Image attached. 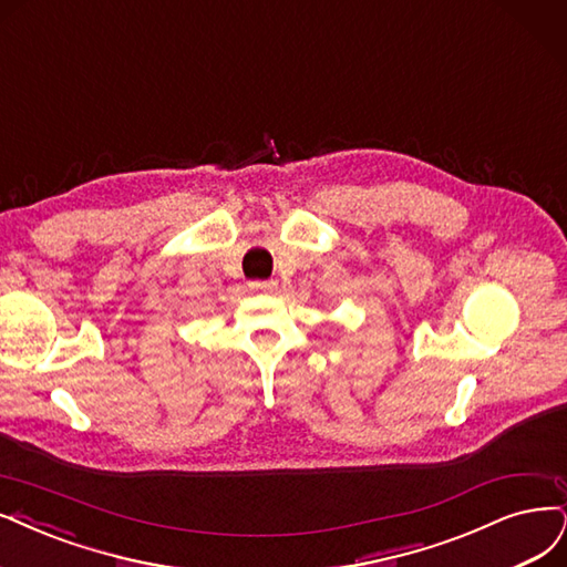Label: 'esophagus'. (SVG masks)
Returning a JSON list of instances; mask_svg holds the SVG:
<instances>
[{
	"label": "esophagus",
	"mask_w": 567,
	"mask_h": 567,
	"mask_svg": "<svg viewBox=\"0 0 567 567\" xmlns=\"http://www.w3.org/2000/svg\"><path fill=\"white\" fill-rule=\"evenodd\" d=\"M249 287L255 289V291H261V295H270V291H276L278 282H272V280H257V282H249Z\"/></svg>",
	"instance_id": "34e87169"
}]
</instances>
